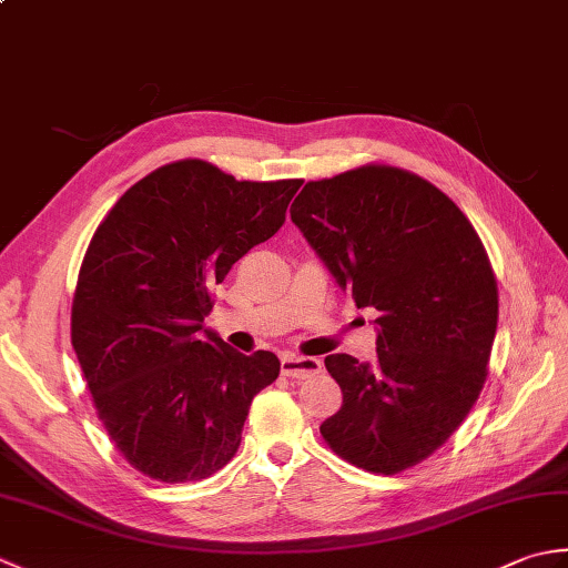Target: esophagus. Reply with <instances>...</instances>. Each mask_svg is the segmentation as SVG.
<instances>
[{
	"instance_id": "34e87169",
	"label": "esophagus",
	"mask_w": 568,
	"mask_h": 568,
	"mask_svg": "<svg viewBox=\"0 0 568 568\" xmlns=\"http://www.w3.org/2000/svg\"><path fill=\"white\" fill-rule=\"evenodd\" d=\"M281 373L285 378L293 381H305L310 376H317L322 373V361L320 358H303V356H283L281 358Z\"/></svg>"
}]
</instances>
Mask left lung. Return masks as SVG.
Listing matches in <instances>:
<instances>
[{"label":"left lung","mask_w":568,"mask_h":568,"mask_svg":"<svg viewBox=\"0 0 568 568\" xmlns=\"http://www.w3.org/2000/svg\"><path fill=\"white\" fill-rule=\"evenodd\" d=\"M291 220L356 307L378 312L373 364L324 358L344 403L322 437L371 474L419 464L488 376L498 285L476 229L442 190L390 165L307 183Z\"/></svg>","instance_id":"left-lung-1"}]
</instances>
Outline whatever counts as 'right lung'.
Masks as SVG:
<instances>
[{"instance_id": "1", "label": "right lung", "mask_w": 568, "mask_h": 568, "mask_svg": "<svg viewBox=\"0 0 568 568\" xmlns=\"http://www.w3.org/2000/svg\"><path fill=\"white\" fill-rule=\"evenodd\" d=\"M303 180L251 183L178 161L131 185L94 232L70 334L98 417L141 474L187 484L232 462L253 395L281 373L204 327L210 287L285 222Z\"/></svg>"}]
</instances>
